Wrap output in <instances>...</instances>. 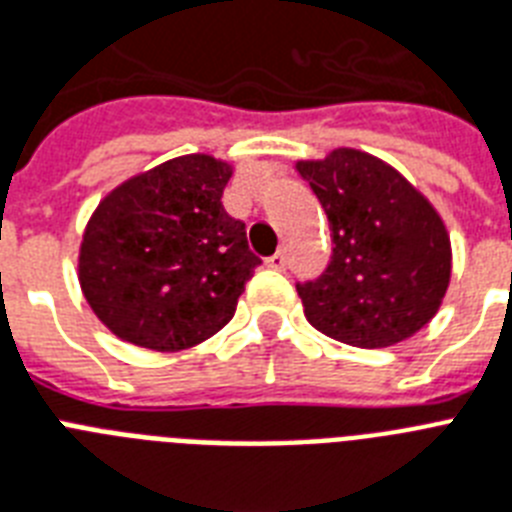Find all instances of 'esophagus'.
<instances>
[{
	"label": "esophagus",
	"instance_id": "1",
	"mask_svg": "<svg viewBox=\"0 0 512 512\" xmlns=\"http://www.w3.org/2000/svg\"><path fill=\"white\" fill-rule=\"evenodd\" d=\"M264 264L269 266V269H285V264H287L285 253H274V256L264 259Z\"/></svg>",
	"mask_w": 512,
	"mask_h": 512
}]
</instances>
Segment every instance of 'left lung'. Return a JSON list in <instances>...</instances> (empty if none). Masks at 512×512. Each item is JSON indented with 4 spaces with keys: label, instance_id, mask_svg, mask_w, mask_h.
Returning <instances> with one entry per match:
<instances>
[{
    "label": "left lung",
    "instance_id": "obj_1",
    "mask_svg": "<svg viewBox=\"0 0 512 512\" xmlns=\"http://www.w3.org/2000/svg\"><path fill=\"white\" fill-rule=\"evenodd\" d=\"M332 230V261L298 285L303 314L353 348H390L432 322L453 274V246L432 201L366 151L298 159Z\"/></svg>",
    "mask_w": 512,
    "mask_h": 512
}]
</instances>
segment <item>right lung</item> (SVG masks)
Instances as JSON below:
<instances>
[{"mask_svg": "<svg viewBox=\"0 0 512 512\" xmlns=\"http://www.w3.org/2000/svg\"><path fill=\"white\" fill-rule=\"evenodd\" d=\"M232 164L185 154L101 198L78 248L83 298L114 337L177 353L235 314L259 256L222 206Z\"/></svg>", "mask_w": 512, "mask_h": 512, "instance_id": "1", "label": "right lung"}]
</instances>
